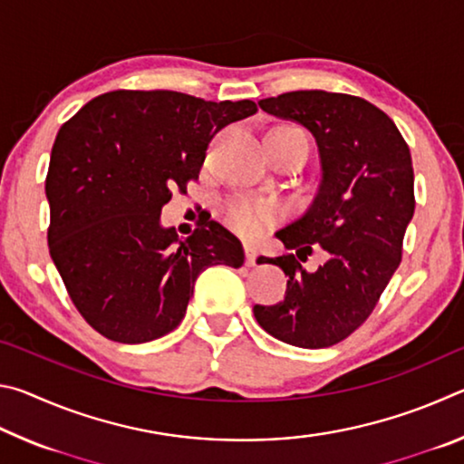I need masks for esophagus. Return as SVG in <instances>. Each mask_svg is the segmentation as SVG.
Instances as JSON below:
<instances>
[{"label": "esophagus", "mask_w": 464, "mask_h": 464, "mask_svg": "<svg viewBox=\"0 0 464 464\" xmlns=\"http://www.w3.org/2000/svg\"><path fill=\"white\" fill-rule=\"evenodd\" d=\"M243 249H246V257H247V266H256L257 260V254H260V247L256 246V243L246 241L243 243Z\"/></svg>", "instance_id": "esophagus-1"}]
</instances>
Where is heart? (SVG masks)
Returning a JSON list of instances; mask_svg holds the SVG:
<instances>
[{
	"label": "heart",
	"instance_id": "obj_1",
	"mask_svg": "<svg viewBox=\"0 0 464 464\" xmlns=\"http://www.w3.org/2000/svg\"><path fill=\"white\" fill-rule=\"evenodd\" d=\"M285 129L295 130L298 135L307 139V135H304L301 129H295V127H285ZM223 217L233 231L247 235V237H256V235L266 231V227L276 221L280 217V208L276 202H270V200L233 198L225 204Z\"/></svg>",
	"mask_w": 464,
	"mask_h": 464
}]
</instances>
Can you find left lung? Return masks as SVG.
<instances>
[{"instance_id": "8db88e82", "label": "left lung", "mask_w": 464, "mask_h": 464, "mask_svg": "<svg viewBox=\"0 0 464 464\" xmlns=\"http://www.w3.org/2000/svg\"><path fill=\"white\" fill-rule=\"evenodd\" d=\"M257 104L317 140L315 198L276 237L303 260L321 246L326 262L309 273L293 254L262 257L288 276L286 296L270 307L256 304L254 315L280 342L327 348L364 324L401 264L415 210L410 147L382 110L348 93L298 90Z\"/></svg>"}]
</instances>
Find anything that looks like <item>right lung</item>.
<instances>
[{"instance_id":"obj_1","label":"right lung","mask_w":464,"mask_h":464,"mask_svg":"<svg viewBox=\"0 0 464 464\" xmlns=\"http://www.w3.org/2000/svg\"><path fill=\"white\" fill-rule=\"evenodd\" d=\"M251 100L207 102L153 90L90 100L54 139L46 198L49 251L77 311L108 340L145 343L186 315L208 266L239 268L241 241L217 221L190 237L161 225L171 190L196 179L227 124L256 114Z\"/></svg>"}]
</instances>
